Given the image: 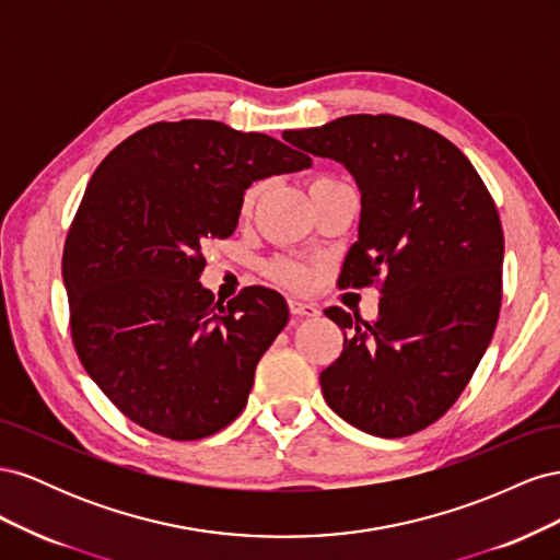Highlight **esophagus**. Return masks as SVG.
Masks as SVG:
<instances>
[{"instance_id":"esophagus-1","label":"esophagus","mask_w":560,"mask_h":560,"mask_svg":"<svg viewBox=\"0 0 560 560\" xmlns=\"http://www.w3.org/2000/svg\"><path fill=\"white\" fill-rule=\"evenodd\" d=\"M290 311L296 317H315L319 313V308L311 301H303V299H290Z\"/></svg>"}]
</instances>
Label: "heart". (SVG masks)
I'll use <instances>...</instances> for the list:
<instances>
[{
  "label": "heart",
  "mask_w": 560,
  "mask_h": 560,
  "mask_svg": "<svg viewBox=\"0 0 560 560\" xmlns=\"http://www.w3.org/2000/svg\"><path fill=\"white\" fill-rule=\"evenodd\" d=\"M327 182H331V177L317 175V177H313V182H311V189H313V186L327 184ZM259 194H261V184H259V182H257V184H249L247 191L243 194L241 210H243V212H249L254 202H257ZM268 273H270V278H276V280H280V282H284V284H294V287H299V284H303V282L308 280V270L303 268L301 264H296V261H292V259H287V257H278V259L270 261V264H268Z\"/></svg>",
  "instance_id": "heart-1"
}]
</instances>
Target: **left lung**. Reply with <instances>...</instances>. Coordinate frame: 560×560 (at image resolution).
Returning a JSON list of instances; mask_svg holds the SVG:
<instances>
[{
    "label": "left lung",
    "instance_id": "left-lung-1",
    "mask_svg": "<svg viewBox=\"0 0 560 560\" xmlns=\"http://www.w3.org/2000/svg\"><path fill=\"white\" fill-rule=\"evenodd\" d=\"M282 138L343 163L358 182L360 238L338 284H381L374 322L325 311L349 336L319 374L322 395L366 434L425 430L463 395L498 325L495 202L460 149L409 118L350 114Z\"/></svg>",
    "mask_w": 560,
    "mask_h": 560
}]
</instances>
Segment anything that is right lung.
Returning <instances> with one entry per match:
<instances>
[{
  "label": "right lung",
  "instance_id": "obj_1",
  "mask_svg": "<svg viewBox=\"0 0 560 560\" xmlns=\"http://www.w3.org/2000/svg\"><path fill=\"white\" fill-rule=\"evenodd\" d=\"M292 142L219 121H159L97 165L62 252L83 369L140 428L196 442L245 409L290 311L268 287L226 306L198 282L202 245L238 226L247 186L311 167Z\"/></svg>",
  "mask_w": 560,
  "mask_h": 560
}]
</instances>
